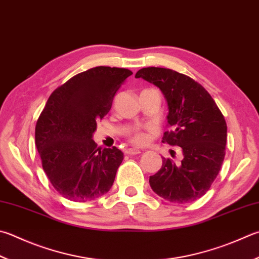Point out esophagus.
Listing matches in <instances>:
<instances>
[{
	"mask_svg": "<svg viewBox=\"0 0 259 259\" xmlns=\"http://www.w3.org/2000/svg\"><path fill=\"white\" fill-rule=\"evenodd\" d=\"M125 153H126V154H130V155L139 154V153H141V150H139V149H132V148H130V149H126Z\"/></svg>",
	"mask_w": 259,
	"mask_h": 259,
	"instance_id": "esophagus-1",
	"label": "esophagus"
}]
</instances>
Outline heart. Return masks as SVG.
Wrapping results in <instances>:
<instances>
[{"instance_id": "heart-1", "label": "heart", "mask_w": 259, "mask_h": 259, "mask_svg": "<svg viewBox=\"0 0 259 259\" xmlns=\"http://www.w3.org/2000/svg\"><path fill=\"white\" fill-rule=\"evenodd\" d=\"M149 135L142 131H135L131 135V141L135 144H144L148 142Z\"/></svg>"}]
</instances>
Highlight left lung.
I'll use <instances>...</instances> for the list:
<instances>
[{"mask_svg":"<svg viewBox=\"0 0 259 259\" xmlns=\"http://www.w3.org/2000/svg\"><path fill=\"white\" fill-rule=\"evenodd\" d=\"M135 77L158 87L168 105V127L162 142L182 148L183 160L162 161L150 176L155 194L185 204L201 198L220 171L226 155L227 123L211 95L196 81L163 67H144Z\"/></svg>","mask_w":259,"mask_h":259,"instance_id":"left-lung-1","label":"left lung"}]
</instances>
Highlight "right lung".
<instances>
[{"label":"right lung","mask_w":259,"mask_h":259,"mask_svg":"<svg viewBox=\"0 0 259 259\" xmlns=\"http://www.w3.org/2000/svg\"><path fill=\"white\" fill-rule=\"evenodd\" d=\"M127 69L97 66L74 75L53 92L37 120L35 139L42 169L58 193L73 202L94 201L109 192L124 153L97 148V120L108 114Z\"/></svg>","instance_id":"obj_1"}]
</instances>
